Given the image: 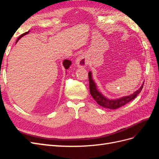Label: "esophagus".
Segmentation results:
<instances>
[{"label":"esophagus","instance_id":"esophagus-1","mask_svg":"<svg viewBox=\"0 0 159 159\" xmlns=\"http://www.w3.org/2000/svg\"><path fill=\"white\" fill-rule=\"evenodd\" d=\"M76 64L80 67H84L88 64V61L84 55H80L76 60Z\"/></svg>","mask_w":159,"mask_h":159}]
</instances>
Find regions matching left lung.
<instances>
[{
	"mask_svg": "<svg viewBox=\"0 0 159 159\" xmlns=\"http://www.w3.org/2000/svg\"><path fill=\"white\" fill-rule=\"evenodd\" d=\"M89 75V91L91 95L92 96L94 100L97 102L99 105L102 106L103 107L110 109H115L119 107H121L123 105L127 104V103L130 102L131 101L135 98L138 94L140 93L143 88V84L140 88V89L136 91L135 92L133 93L132 95L129 96H125V97L121 98L120 99H117L115 100H110L106 98L101 93L98 91L97 88H96L95 84L93 81L92 78H91V72L89 71L88 73Z\"/></svg>",
	"mask_w": 159,
	"mask_h": 159,
	"instance_id": "left-lung-1",
	"label": "left lung"
}]
</instances>
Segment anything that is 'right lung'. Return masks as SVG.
I'll use <instances>...</instances> for the list:
<instances>
[{
  "label": "right lung",
  "instance_id": "right-lung-1",
  "mask_svg": "<svg viewBox=\"0 0 159 159\" xmlns=\"http://www.w3.org/2000/svg\"><path fill=\"white\" fill-rule=\"evenodd\" d=\"M28 32H29V31H28V32H25V33L22 34H21L20 36H19V37L18 38V39H17V40H16V42H18V40L19 39H20V38L21 37H22L23 36H25V35L27 34H28ZM71 64V61L70 60H65L64 61V62H63V65H64V66L65 67L66 70L68 69V68H70V66Z\"/></svg>",
  "mask_w": 159,
  "mask_h": 159
}]
</instances>
